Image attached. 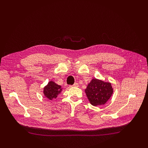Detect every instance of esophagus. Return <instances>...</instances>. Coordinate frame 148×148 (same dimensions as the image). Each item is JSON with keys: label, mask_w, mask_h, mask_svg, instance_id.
<instances>
[{"label": "esophagus", "mask_w": 148, "mask_h": 148, "mask_svg": "<svg viewBox=\"0 0 148 148\" xmlns=\"http://www.w3.org/2000/svg\"><path fill=\"white\" fill-rule=\"evenodd\" d=\"M78 86H79V84H78V83H74L73 85H72V86H74V87H77Z\"/></svg>", "instance_id": "obj_1"}]
</instances>
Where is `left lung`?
Listing matches in <instances>:
<instances>
[{
  "label": "left lung",
  "mask_w": 148,
  "mask_h": 148,
  "mask_svg": "<svg viewBox=\"0 0 148 148\" xmlns=\"http://www.w3.org/2000/svg\"><path fill=\"white\" fill-rule=\"evenodd\" d=\"M85 93L91 104L93 106L103 105L113 93L111 83L98 79H93L88 84Z\"/></svg>",
  "instance_id": "8db88e82"
}]
</instances>
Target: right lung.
Segmentation results:
<instances>
[{
	"label": "right lung",
	"instance_id": "obj_1",
	"mask_svg": "<svg viewBox=\"0 0 148 148\" xmlns=\"http://www.w3.org/2000/svg\"><path fill=\"white\" fill-rule=\"evenodd\" d=\"M62 91V86L58 85L54 81H50L48 84L44 88L43 93L45 97L49 100L56 99L58 94Z\"/></svg>",
	"mask_w": 148,
	"mask_h": 148
}]
</instances>
